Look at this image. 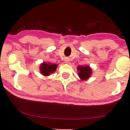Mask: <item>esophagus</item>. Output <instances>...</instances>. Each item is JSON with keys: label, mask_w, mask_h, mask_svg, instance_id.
<instances>
[{"label": "esophagus", "mask_w": 130, "mask_h": 130, "mask_svg": "<svg viewBox=\"0 0 130 130\" xmlns=\"http://www.w3.org/2000/svg\"><path fill=\"white\" fill-rule=\"evenodd\" d=\"M66 63H67V62H66Z\"/></svg>", "instance_id": "obj_1"}]
</instances>
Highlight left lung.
<instances>
[{
    "instance_id": "obj_1",
    "label": "left lung",
    "mask_w": 130,
    "mask_h": 130,
    "mask_svg": "<svg viewBox=\"0 0 130 130\" xmlns=\"http://www.w3.org/2000/svg\"><path fill=\"white\" fill-rule=\"evenodd\" d=\"M77 70L79 72L78 76L82 80H86L91 77L92 70L89 66H78Z\"/></svg>"
}]
</instances>
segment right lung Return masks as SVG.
<instances>
[{"mask_svg": "<svg viewBox=\"0 0 130 130\" xmlns=\"http://www.w3.org/2000/svg\"><path fill=\"white\" fill-rule=\"evenodd\" d=\"M57 66L58 64H51L43 62L40 66V73L44 76H48L51 73L56 72Z\"/></svg>", "mask_w": 130, "mask_h": 130, "instance_id": "add662e5", "label": "right lung"}]
</instances>
